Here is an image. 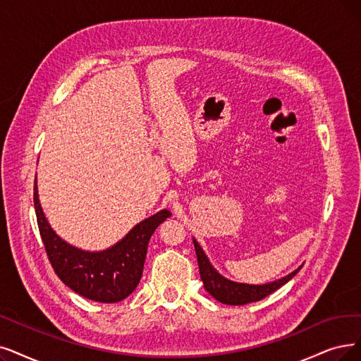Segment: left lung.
I'll use <instances>...</instances> for the list:
<instances>
[{
    "label": "left lung",
    "instance_id": "left-lung-1",
    "mask_svg": "<svg viewBox=\"0 0 361 361\" xmlns=\"http://www.w3.org/2000/svg\"><path fill=\"white\" fill-rule=\"evenodd\" d=\"M194 247L197 253V261L200 268L201 280L204 283V289L216 299L226 305H246L250 302L261 300L276 292L283 284H286L289 280H292L300 268L289 274L287 277H283L277 281H272L262 286H252V284H241L234 283L224 279L219 272H216L214 268L210 265L209 259L206 257L203 249L200 247V244L194 240Z\"/></svg>",
    "mask_w": 361,
    "mask_h": 361
}]
</instances>
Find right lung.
I'll return each mask as SVG.
<instances>
[{
  "label": "right lung",
  "instance_id": "add662e5",
  "mask_svg": "<svg viewBox=\"0 0 361 361\" xmlns=\"http://www.w3.org/2000/svg\"><path fill=\"white\" fill-rule=\"evenodd\" d=\"M34 206L39 235L57 277L78 295L105 304L120 302L136 289L143 272L149 238L158 225L171 216L169 210L158 212L137 224L111 249L90 253L72 247L56 235L41 210L37 180Z\"/></svg>",
  "mask_w": 361,
  "mask_h": 361
}]
</instances>
